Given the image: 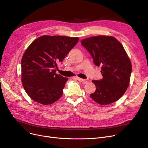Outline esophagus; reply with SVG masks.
<instances>
[{
    "label": "esophagus",
    "mask_w": 148,
    "mask_h": 148,
    "mask_svg": "<svg viewBox=\"0 0 148 148\" xmlns=\"http://www.w3.org/2000/svg\"><path fill=\"white\" fill-rule=\"evenodd\" d=\"M75 79H76L77 80H79V82H81L83 83L84 84H86V83H88V80H85V79H83L79 78V77H77Z\"/></svg>",
    "instance_id": "1"
}]
</instances>
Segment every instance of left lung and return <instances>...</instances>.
<instances>
[{
    "label": "left lung",
    "mask_w": 148,
    "mask_h": 148,
    "mask_svg": "<svg viewBox=\"0 0 148 148\" xmlns=\"http://www.w3.org/2000/svg\"><path fill=\"white\" fill-rule=\"evenodd\" d=\"M82 45L90 53L96 66H101L103 79L92 80L96 86L90 97L101 105L118 100L129 86L131 61L122 45L111 36L99 35L83 39Z\"/></svg>",
    "instance_id": "obj_1"
}]
</instances>
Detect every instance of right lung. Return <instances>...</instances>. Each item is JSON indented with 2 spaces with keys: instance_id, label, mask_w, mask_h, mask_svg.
Masks as SVG:
<instances>
[{
  "instance_id": "obj_1",
  "label": "right lung",
  "mask_w": 148,
  "mask_h": 148,
  "mask_svg": "<svg viewBox=\"0 0 148 148\" xmlns=\"http://www.w3.org/2000/svg\"><path fill=\"white\" fill-rule=\"evenodd\" d=\"M79 40L78 37L44 35L28 47L21 62V82L35 101L49 105L62 97L68 79L56 73L58 65Z\"/></svg>"
}]
</instances>
